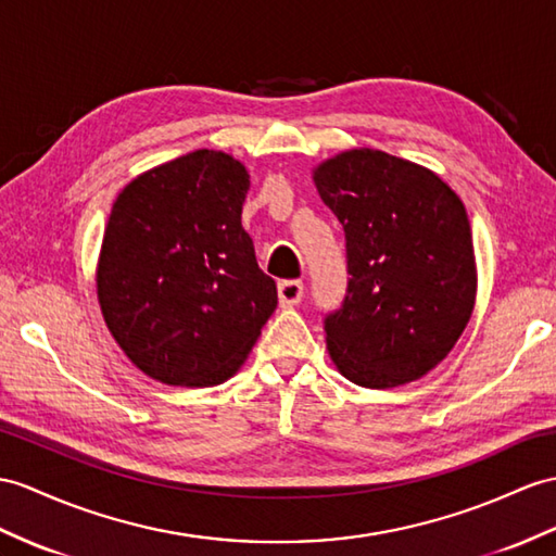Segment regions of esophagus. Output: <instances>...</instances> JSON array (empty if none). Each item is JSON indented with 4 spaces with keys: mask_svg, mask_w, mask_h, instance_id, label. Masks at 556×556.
Here are the masks:
<instances>
[{
    "mask_svg": "<svg viewBox=\"0 0 556 556\" xmlns=\"http://www.w3.org/2000/svg\"><path fill=\"white\" fill-rule=\"evenodd\" d=\"M304 282L302 280H280L278 282V300L280 306H294L302 302Z\"/></svg>",
    "mask_w": 556,
    "mask_h": 556,
    "instance_id": "esophagus-1",
    "label": "esophagus"
}]
</instances>
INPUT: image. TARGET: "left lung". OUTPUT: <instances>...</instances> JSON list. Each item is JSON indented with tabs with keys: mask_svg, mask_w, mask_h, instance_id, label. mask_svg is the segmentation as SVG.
Wrapping results in <instances>:
<instances>
[{
	"mask_svg": "<svg viewBox=\"0 0 556 556\" xmlns=\"http://www.w3.org/2000/svg\"><path fill=\"white\" fill-rule=\"evenodd\" d=\"M314 181L346 236V294L323 318L354 384L419 380L467 328L477 266L463 200L434 172L372 148L325 160Z\"/></svg>",
	"mask_w": 556,
	"mask_h": 556,
	"instance_id": "obj_1",
	"label": "left lung"
}]
</instances>
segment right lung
Returning a JSON list of instances; mask_svg holds the SVG:
<instances>
[{"mask_svg":"<svg viewBox=\"0 0 556 556\" xmlns=\"http://www.w3.org/2000/svg\"><path fill=\"white\" fill-rule=\"evenodd\" d=\"M245 167L193 151L137 176L115 200L97 270L108 330L157 382L228 380L278 306L240 224Z\"/></svg>","mask_w":556,"mask_h":556,"instance_id":"right-lung-1","label":"right lung"}]
</instances>
